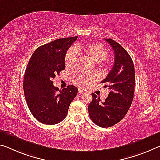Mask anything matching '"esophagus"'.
I'll return each instance as SVG.
<instances>
[{"label":"esophagus","mask_w":160,"mask_h":160,"mask_svg":"<svg viewBox=\"0 0 160 160\" xmlns=\"http://www.w3.org/2000/svg\"><path fill=\"white\" fill-rule=\"evenodd\" d=\"M78 94H83V93H84V92H85V91H84V90H83V89H81V88H78Z\"/></svg>","instance_id":"obj_1"}]
</instances>
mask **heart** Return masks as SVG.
<instances>
[{
	"mask_svg": "<svg viewBox=\"0 0 160 160\" xmlns=\"http://www.w3.org/2000/svg\"><path fill=\"white\" fill-rule=\"evenodd\" d=\"M80 54H84L97 63L104 61L107 57L108 52L102 44L99 43H90L81 45L78 44L76 48H71L65 56V64L68 68H74L80 58ZM98 79L96 73H87L83 72H74L72 76L73 83L82 88H87Z\"/></svg>",
	"mask_w": 160,
	"mask_h": 160,
	"instance_id": "heart-1",
	"label": "heart"
}]
</instances>
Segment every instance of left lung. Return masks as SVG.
<instances>
[{
	"label": "left lung",
	"mask_w": 160,
	"mask_h": 160,
	"mask_svg": "<svg viewBox=\"0 0 160 160\" xmlns=\"http://www.w3.org/2000/svg\"><path fill=\"white\" fill-rule=\"evenodd\" d=\"M104 39L114 53L113 67L102 81L110 92L103 102L95 94H92L93 99L88 107L92 121L103 128L114 126L126 115L134 98L135 83L134 66L131 56L119 43L111 38Z\"/></svg>",
	"instance_id": "obj_1"
}]
</instances>
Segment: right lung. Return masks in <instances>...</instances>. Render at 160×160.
I'll use <instances>...</instances> for the list:
<instances>
[{"mask_svg": "<svg viewBox=\"0 0 160 160\" xmlns=\"http://www.w3.org/2000/svg\"><path fill=\"white\" fill-rule=\"evenodd\" d=\"M78 36L56 39L41 46L29 60L23 78L25 98L33 116L44 124H56L67 115L77 94V88L68 85L59 90L53 78L65 69L66 51Z\"/></svg>", "mask_w": 160, "mask_h": 160, "instance_id": "right-lung-1", "label": "right lung"}]
</instances>
